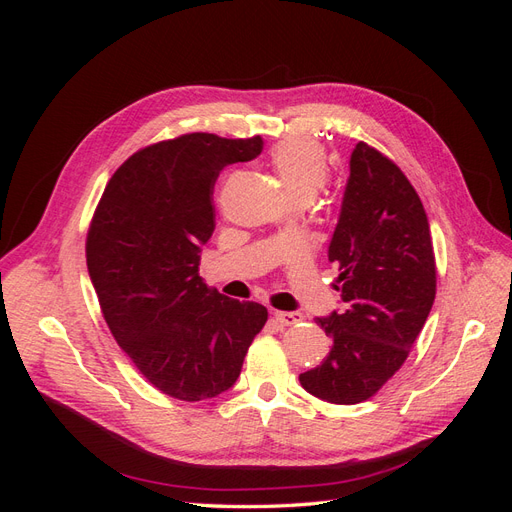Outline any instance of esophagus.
<instances>
[{"label":"esophagus","mask_w":512,"mask_h":512,"mask_svg":"<svg viewBox=\"0 0 512 512\" xmlns=\"http://www.w3.org/2000/svg\"><path fill=\"white\" fill-rule=\"evenodd\" d=\"M273 318L282 324V327H292V324H297L303 320L301 312H275Z\"/></svg>","instance_id":"34e87169"}]
</instances>
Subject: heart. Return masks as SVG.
Segmentation results:
<instances>
[{"label":"heart","instance_id":"obj_1","mask_svg":"<svg viewBox=\"0 0 512 512\" xmlns=\"http://www.w3.org/2000/svg\"><path fill=\"white\" fill-rule=\"evenodd\" d=\"M275 175L288 196L316 194L329 177V162L322 145L312 138H290L271 151Z\"/></svg>","mask_w":512,"mask_h":512}]
</instances>
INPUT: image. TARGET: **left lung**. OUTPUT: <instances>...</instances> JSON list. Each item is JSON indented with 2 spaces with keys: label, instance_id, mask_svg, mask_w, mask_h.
<instances>
[{
  "label": "left lung",
  "instance_id": "1",
  "mask_svg": "<svg viewBox=\"0 0 512 512\" xmlns=\"http://www.w3.org/2000/svg\"><path fill=\"white\" fill-rule=\"evenodd\" d=\"M339 303L316 322L331 337L324 361L299 376L329 404H361L395 371L436 299V260L421 198L380 151L359 143L329 243Z\"/></svg>",
  "mask_w": 512,
  "mask_h": 512
}]
</instances>
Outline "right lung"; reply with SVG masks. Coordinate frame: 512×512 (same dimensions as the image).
Returning a JSON list of instances; mask_svg holds the SVG:
<instances>
[{"instance_id": "obj_1", "label": "right lung", "mask_w": 512, "mask_h": 512, "mask_svg": "<svg viewBox=\"0 0 512 512\" xmlns=\"http://www.w3.org/2000/svg\"><path fill=\"white\" fill-rule=\"evenodd\" d=\"M262 145L205 132L151 145L117 168L91 220L87 269L108 329L156 389L181 401L228 391L267 322L265 305L228 299L198 275L215 179Z\"/></svg>"}]
</instances>
